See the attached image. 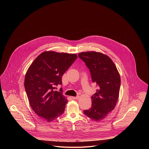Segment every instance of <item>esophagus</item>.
Listing matches in <instances>:
<instances>
[{
	"label": "esophagus",
	"mask_w": 149,
	"mask_h": 149,
	"mask_svg": "<svg viewBox=\"0 0 149 149\" xmlns=\"http://www.w3.org/2000/svg\"><path fill=\"white\" fill-rule=\"evenodd\" d=\"M72 98L73 99H74V100H77V99H79L80 98V96H76V97H72Z\"/></svg>",
	"instance_id": "obj_1"
}]
</instances>
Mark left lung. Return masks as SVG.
<instances>
[{
    "label": "left lung",
    "mask_w": 149,
    "mask_h": 149,
    "mask_svg": "<svg viewBox=\"0 0 149 149\" xmlns=\"http://www.w3.org/2000/svg\"><path fill=\"white\" fill-rule=\"evenodd\" d=\"M79 57L89 69L92 81L99 85V89L91 97L92 107L84 113L93 120L99 122L116 106L120 86V74L106 54L91 51L80 53Z\"/></svg>",
    "instance_id": "1"
}]
</instances>
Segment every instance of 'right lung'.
Instances as JSON below:
<instances>
[{
	"label": "right lung",
	"mask_w": 149,
	"mask_h": 149,
	"mask_svg": "<svg viewBox=\"0 0 149 149\" xmlns=\"http://www.w3.org/2000/svg\"><path fill=\"white\" fill-rule=\"evenodd\" d=\"M77 58L76 54L45 51L30 65L24 77L30 105L36 114L50 122L64 112L68 100L56 85L62 84L64 73Z\"/></svg>",
	"instance_id": "right-lung-1"
}]
</instances>
